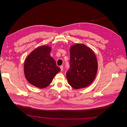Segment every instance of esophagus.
I'll list each match as a JSON object with an SVG mask.
<instances>
[{"label":"esophagus","mask_w":127,"mask_h":127,"mask_svg":"<svg viewBox=\"0 0 127 127\" xmlns=\"http://www.w3.org/2000/svg\"><path fill=\"white\" fill-rule=\"evenodd\" d=\"M60 68H61V71H62L63 69V66H60Z\"/></svg>","instance_id":"obj_1"}]
</instances>
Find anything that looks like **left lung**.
Returning <instances> with one entry per match:
<instances>
[{
  "label": "left lung",
  "instance_id": "obj_1",
  "mask_svg": "<svg viewBox=\"0 0 127 127\" xmlns=\"http://www.w3.org/2000/svg\"><path fill=\"white\" fill-rule=\"evenodd\" d=\"M70 55V67L66 73L68 84L75 89L91 84L97 70L94 53L85 45L77 44L71 47Z\"/></svg>",
  "mask_w": 127,
  "mask_h": 127
}]
</instances>
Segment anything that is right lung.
Instances as JSON below:
<instances>
[{
	"mask_svg": "<svg viewBox=\"0 0 127 127\" xmlns=\"http://www.w3.org/2000/svg\"><path fill=\"white\" fill-rule=\"evenodd\" d=\"M50 51L49 46L38 47L28 56L25 61L26 78L31 84L39 88L48 86L55 76L61 71L50 56Z\"/></svg>",
	"mask_w": 127,
	"mask_h": 127,
	"instance_id": "add662e5",
	"label": "right lung"
}]
</instances>
